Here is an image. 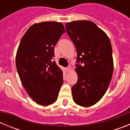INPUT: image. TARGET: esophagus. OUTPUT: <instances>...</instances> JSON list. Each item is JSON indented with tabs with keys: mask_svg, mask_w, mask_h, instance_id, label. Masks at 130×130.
<instances>
[{
	"mask_svg": "<svg viewBox=\"0 0 130 130\" xmlns=\"http://www.w3.org/2000/svg\"><path fill=\"white\" fill-rule=\"evenodd\" d=\"M66 71H67L68 72H70V71H71V66H69L68 67L66 68Z\"/></svg>",
	"mask_w": 130,
	"mask_h": 130,
	"instance_id": "obj_1",
	"label": "esophagus"
}]
</instances>
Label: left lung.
<instances>
[{"instance_id": "8db88e82", "label": "left lung", "mask_w": 130, "mask_h": 130, "mask_svg": "<svg viewBox=\"0 0 130 130\" xmlns=\"http://www.w3.org/2000/svg\"><path fill=\"white\" fill-rule=\"evenodd\" d=\"M66 32L77 53V82L72 88L73 100L82 107L96 104L107 90L113 72L110 40L94 23L80 20L66 23Z\"/></svg>"}]
</instances>
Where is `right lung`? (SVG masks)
Wrapping results in <instances>:
<instances>
[{
  "label": "right lung",
  "mask_w": 130,
  "mask_h": 130,
  "mask_svg": "<svg viewBox=\"0 0 130 130\" xmlns=\"http://www.w3.org/2000/svg\"><path fill=\"white\" fill-rule=\"evenodd\" d=\"M64 32L61 23H35L27 30L18 47L16 68L21 81L39 105H49L58 98L63 73L53 59L55 45Z\"/></svg>",
  "instance_id": "add662e5"
}]
</instances>
